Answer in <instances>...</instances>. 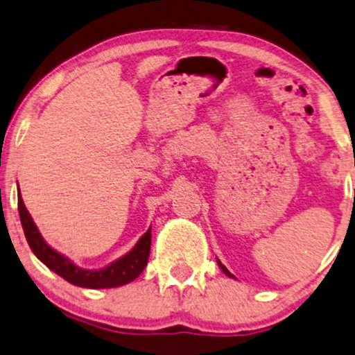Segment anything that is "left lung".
<instances>
[{
  "instance_id": "obj_1",
  "label": "left lung",
  "mask_w": 355,
  "mask_h": 355,
  "mask_svg": "<svg viewBox=\"0 0 355 355\" xmlns=\"http://www.w3.org/2000/svg\"><path fill=\"white\" fill-rule=\"evenodd\" d=\"M217 263H218V266H220V268H222V271H224V273H225V275H229V277H232V278H234V275H232V273H230V271H229V270H227V268H225V266L220 263V261H218V260H217Z\"/></svg>"
}]
</instances>
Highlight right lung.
Listing matches in <instances>:
<instances>
[{
	"instance_id": "obj_1",
	"label": "right lung",
	"mask_w": 355,
	"mask_h": 355,
	"mask_svg": "<svg viewBox=\"0 0 355 355\" xmlns=\"http://www.w3.org/2000/svg\"><path fill=\"white\" fill-rule=\"evenodd\" d=\"M17 211H19L21 225H23L26 240H28L31 250L34 252L39 260L42 261L47 268L54 273L62 277L65 282L76 284L82 288H115L133 282L139 277V273L144 270L150 258L151 248V229L138 240L135 248L126 253L125 257L118 258L112 265L105 266L103 270H84L73 265L69 258H65L60 253H57L54 248L44 242V239L39 234L36 224L31 218L28 209L23 202V199L17 198Z\"/></svg>"
}]
</instances>
